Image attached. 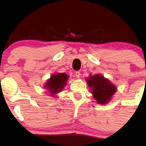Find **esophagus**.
Here are the masks:
<instances>
[{
    "label": "esophagus",
    "mask_w": 146,
    "mask_h": 146,
    "mask_svg": "<svg viewBox=\"0 0 146 146\" xmlns=\"http://www.w3.org/2000/svg\"><path fill=\"white\" fill-rule=\"evenodd\" d=\"M76 78H80V76H81V72L80 71H76Z\"/></svg>",
    "instance_id": "obj_1"
}]
</instances>
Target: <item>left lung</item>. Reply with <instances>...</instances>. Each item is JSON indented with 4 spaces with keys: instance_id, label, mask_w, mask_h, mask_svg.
<instances>
[{
    "instance_id": "1",
    "label": "left lung",
    "mask_w": 146,
    "mask_h": 146,
    "mask_svg": "<svg viewBox=\"0 0 146 146\" xmlns=\"http://www.w3.org/2000/svg\"><path fill=\"white\" fill-rule=\"evenodd\" d=\"M86 82L92 89L93 97L99 104L108 102L116 91V86L100 74L90 75Z\"/></svg>"
}]
</instances>
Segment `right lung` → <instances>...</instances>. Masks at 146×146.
<instances>
[{
    "instance_id": "add662e5",
    "label": "right lung",
    "mask_w": 146,
    "mask_h": 146,
    "mask_svg": "<svg viewBox=\"0 0 146 146\" xmlns=\"http://www.w3.org/2000/svg\"><path fill=\"white\" fill-rule=\"evenodd\" d=\"M68 76L65 73H57L51 76V78L48 80L44 87L47 89L51 94V96L60 92L63 89L64 86L67 85V80Z\"/></svg>"
}]
</instances>
